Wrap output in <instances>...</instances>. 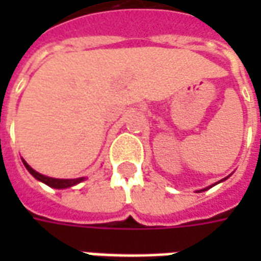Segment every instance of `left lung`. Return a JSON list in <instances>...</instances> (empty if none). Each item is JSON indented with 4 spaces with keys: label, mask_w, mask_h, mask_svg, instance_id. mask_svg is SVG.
Instances as JSON below:
<instances>
[{
    "label": "left lung",
    "mask_w": 261,
    "mask_h": 261,
    "mask_svg": "<svg viewBox=\"0 0 261 261\" xmlns=\"http://www.w3.org/2000/svg\"><path fill=\"white\" fill-rule=\"evenodd\" d=\"M228 177H229V176H228ZM228 177H225V179H222V180H219V181H217V183H215V185H218V183H221V181H224V180H226V179H228ZM215 185H213V186H215ZM213 186H208V187H205V189H201V190H197V193H201V192H205V190H208V189H211V187Z\"/></svg>",
    "instance_id": "left-lung-1"
}]
</instances>
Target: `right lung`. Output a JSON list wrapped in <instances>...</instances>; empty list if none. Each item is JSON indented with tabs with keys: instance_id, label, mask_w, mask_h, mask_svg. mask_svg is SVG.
Wrapping results in <instances>:
<instances>
[{
	"instance_id": "obj_1",
	"label": "right lung",
	"mask_w": 261,
	"mask_h": 261,
	"mask_svg": "<svg viewBox=\"0 0 261 261\" xmlns=\"http://www.w3.org/2000/svg\"><path fill=\"white\" fill-rule=\"evenodd\" d=\"M22 162L25 165V168L29 170V173H31L35 179H37L39 181H42L44 185H47V186L53 187V189H68V187H72L75 185H78L81 181H84L86 177H78V179H56V177H48V176H44L42 173H39L36 170L31 168L29 165L26 164L25 159H22Z\"/></svg>"
}]
</instances>
